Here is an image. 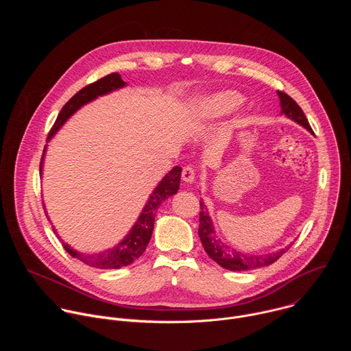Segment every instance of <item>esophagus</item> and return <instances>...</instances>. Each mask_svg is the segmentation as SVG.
<instances>
[{
  "instance_id": "esophagus-1",
  "label": "esophagus",
  "mask_w": 351,
  "mask_h": 351,
  "mask_svg": "<svg viewBox=\"0 0 351 351\" xmlns=\"http://www.w3.org/2000/svg\"><path fill=\"white\" fill-rule=\"evenodd\" d=\"M195 179V171L194 168H191L190 165L184 167L183 171H182V180L186 182V183H193Z\"/></svg>"
}]
</instances>
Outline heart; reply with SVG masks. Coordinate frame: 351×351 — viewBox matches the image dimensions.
<instances>
[{
	"label": "heart",
	"instance_id": "obj_1",
	"mask_svg": "<svg viewBox=\"0 0 351 351\" xmlns=\"http://www.w3.org/2000/svg\"><path fill=\"white\" fill-rule=\"evenodd\" d=\"M241 101H243L241 95L236 91H232V90L218 91L215 94H211L203 99H199L197 106L194 107L193 112H194V117H197L198 119L221 118L237 110Z\"/></svg>",
	"mask_w": 351,
	"mask_h": 351
}]
</instances>
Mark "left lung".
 <instances>
[{"mask_svg":"<svg viewBox=\"0 0 351 351\" xmlns=\"http://www.w3.org/2000/svg\"><path fill=\"white\" fill-rule=\"evenodd\" d=\"M278 95L280 98V108L282 114H285L289 119L297 122L306 128L308 132L313 133V129L303 112V110L298 107V104L294 99L287 95L283 91H278ZM199 226H198V236L203 243V247L206 253L213 258L217 264H219L222 268L229 271H252L261 267H268L274 264L279 257H282L289 248H280L279 252L263 254V256H253V254H244L241 252H236L234 248L226 245L215 236V230L213 226V221L208 215V211L203 202H199Z\"/></svg>","mask_w":351,"mask_h":351,"instance_id":"obj_1","label":"left lung"}]
</instances>
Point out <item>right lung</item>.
I'll use <instances>...</instances> for the list:
<instances>
[{"instance_id": "obj_1", "label": "right lung", "mask_w": 351, "mask_h": 351, "mask_svg": "<svg viewBox=\"0 0 351 351\" xmlns=\"http://www.w3.org/2000/svg\"><path fill=\"white\" fill-rule=\"evenodd\" d=\"M123 86H126V83L122 80L121 75L119 73H111V75H107L101 79H98L97 82L83 87L82 90H79L69 99V101L62 107L61 112L57 117V121H56L54 126L51 128V130H49V133H48L47 141L51 140L53 136L62 128V125L79 108H82L84 104L93 101V99H95L99 95L108 94V93H111L114 90H118ZM45 148H47V145L44 147L41 162H40V173H41V169H43ZM180 175H182V168L175 167L162 178V180L154 189L153 194L149 195L148 202L145 203V206H144L141 214L138 215L136 223L133 225L132 230L115 247L108 248V250H106V252L95 253V254H86V253L76 252V250H73L66 243H62L64 248L73 258H77L82 263H84L86 265L93 267V268L118 269L121 267L130 265L134 260H137L145 252L148 241H149V239H152V234H153L156 214H157L160 206L162 204V202H165L168 197L178 193L179 184H180ZM53 230H54V233H57L54 226H53Z\"/></svg>"}]
</instances>
